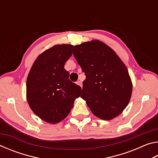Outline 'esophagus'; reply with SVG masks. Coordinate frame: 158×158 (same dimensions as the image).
Returning a JSON list of instances; mask_svg holds the SVG:
<instances>
[{
    "label": "esophagus",
    "instance_id": "obj_1",
    "mask_svg": "<svg viewBox=\"0 0 158 158\" xmlns=\"http://www.w3.org/2000/svg\"><path fill=\"white\" fill-rule=\"evenodd\" d=\"M77 85H79V86H81V87L82 88V82H81V81H77Z\"/></svg>",
    "mask_w": 158,
    "mask_h": 158
}]
</instances>
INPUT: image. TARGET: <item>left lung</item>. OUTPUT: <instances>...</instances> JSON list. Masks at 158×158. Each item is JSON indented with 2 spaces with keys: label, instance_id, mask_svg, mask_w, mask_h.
<instances>
[{
  "label": "left lung",
  "instance_id": "8db88e82",
  "mask_svg": "<svg viewBox=\"0 0 158 158\" xmlns=\"http://www.w3.org/2000/svg\"><path fill=\"white\" fill-rule=\"evenodd\" d=\"M74 56L85 73L81 98L103 120L118 116L129 103L132 84L128 70L114 51L99 40L76 45Z\"/></svg>",
  "mask_w": 158,
  "mask_h": 158
}]
</instances>
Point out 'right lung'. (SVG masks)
Returning <instances> with one entry per match:
<instances>
[{
	"label": "right lung",
	"mask_w": 158,
	"mask_h": 158,
	"mask_svg": "<svg viewBox=\"0 0 158 158\" xmlns=\"http://www.w3.org/2000/svg\"><path fill=\"white\" fill-rule=\"evenodd\" d=\"M73 45L57 44L35 61L26 81V98L34 114L49 123L68 116L81 88L69 79L64 65L73 54Z\"/></svg>",
	"instance_id": "add662e5"
}]
</instances>
